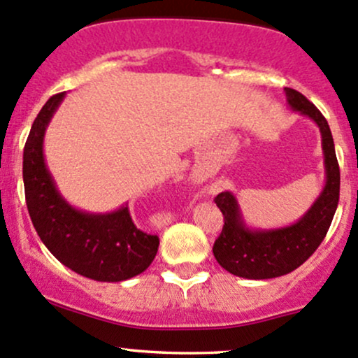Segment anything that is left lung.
<instances>
[{"label":"left lung","instance_id":"left-lung-1","mask_svg":"<svg viewBox=\"0 0 358 358\" xmlns=\"http://www.w3.org/2000/svg\"><path fill=\"white\" fill-rule=\"evenodd\" d=\"M284 92L290 110L309 117L320 127L324 187L296 222L272 229L248 226L233 192H221L215 197L224 215L222 233L212 248L215 260L229 273L250 280L282 277L301 266L321 245L338 207L340 168L328 122L302 93L292 88Z\"/></svg>","mask_w":358,"mask_h":358}]
</instances>
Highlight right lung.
I'll list each match as a JSON object with an SVG mask.
<instances>
[{
	"instance_id": "1",
	"label": "right lung",
	"mask_w": 358,
	"mask_h": 358,
	"mask_svg": "<svg viewBox=\"0 0 358 358\" xmlns=\"http://www.w3.org/2000/svg\"><path fill=\"white\" fill-rule=\"evenodd\" d=\"M66 93L38 112L23 149V185L30 219L47 250L73 272L98 282H124L143 273L158 253V236L134 226L127 202L112 212L81 210L61 195L47 168L44 137Z\"/></svg>"
}]
</instances>
